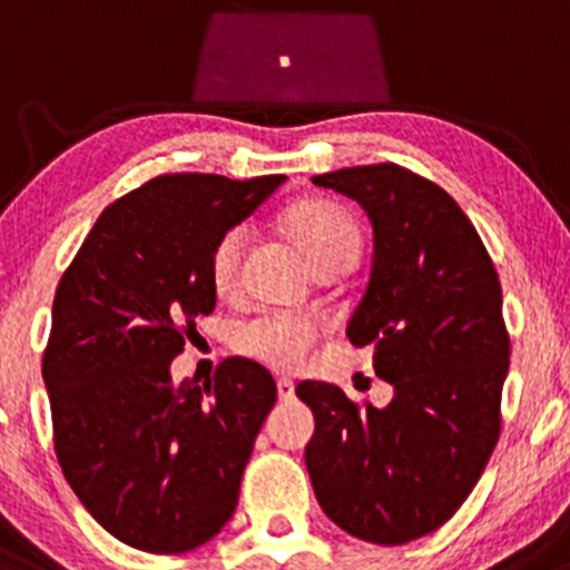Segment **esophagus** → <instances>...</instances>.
<instances>
[{"instance_id":"34e87169","label":"esophagus","mask_w":570,"mask_h":570,"mask_svg":"<svg viewBox=\"0 0 570 570\" xmlns=\"http://www.w3.org/2000/svg\"><path fill=\"white\" fill-rule=\"evenodd\" d=\"M277 395H279V401H291L293 395H296V385H293V380H287V376H279V380H277Z\"/></svg>"}]
</instances>
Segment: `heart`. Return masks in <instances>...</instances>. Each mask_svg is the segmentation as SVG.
Wrapping results in <instances>:
<instances>
[{"label": "heart", "mask_w": 570, "mask_h": 570, "mask_svg": "<svg viewBox=\"0 0 570 570\" xmlns=\"http://www.w3.org/2000/svg\"><path fill=\"white\" fill-rule=\"evenodd\" d=\"M287 239L302 253L312 274H344L357 264L363 250L361 223L353 209L334 199H304L283 213ZM245 226L226 228L209 253V285L217 296L232 298L242 285V264L247 253ZM323 336V323L312 315L293 312H264L236 328L234 347L245 357L274 371H298L309 361Z\"/></svg>", "instance_id": "1"}]
</instances>
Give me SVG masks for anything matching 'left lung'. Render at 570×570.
Returning a JSON list of instances; mask_svg holds the SVG:
<instances>
[{
  "label": "left lung",
  "instance_id": "obj_1",
  "mask_svg": "<svg viewBox=\"0 0 570 570\" xmlns=\"http://www.w3.org/2000/svg\"><path fill=\"white\" fill-rule=\"evenodd\" d=\"M366 209L374 261L347 323L393 385L385 409L328 382L296 395L315 414L306 471L317 503L355 539L399 547L463 507L501 436L509 371L503 296L474 223L436 183L399 164L312 177Z\"/></svg>",
  "mask_w": 570,
  "mask_h": 570
}]
</instances>
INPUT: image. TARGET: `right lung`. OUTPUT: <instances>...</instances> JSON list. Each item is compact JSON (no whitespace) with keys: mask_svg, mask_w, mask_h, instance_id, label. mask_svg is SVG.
<instances>
[{"mask_svg":"<svg viewBox=\"0 0 570 570\" xmlns=\"http://www.w3.org/2000/svg\"><path fill=\"white\" fill-rule=\"evenodd\" d=\"M283 175H161L112 202L53 298L42 380L69 488L107 533L153 554L207 543L232 520L255 436L277 401L261 363L226 357L171 382L196 317L215 309L209 253Z\"/></svg>","mask_w":570,"mask_h":570,"instance_id":"1","label":"right lung"}]
</instances>
